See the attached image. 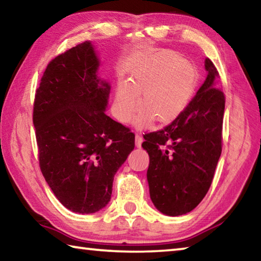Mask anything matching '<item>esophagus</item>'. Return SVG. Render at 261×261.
<instances>
[{
  "instance_id": "1",
  "label": "esophagus",
  "mask_w": 261,
  "mask_h": 261,
  "mask_svg": "<svg viewBox=\"0 0 261 261\" xmlns=\"http://www.w3.org/2000/svg\"><path fill=\"white\" fill-rule=\"evenodd\" d=\"M141 143H143V137L137 134L136 135V146L137 147H140L141 146Z\"/></svg>"
}]
</instances>
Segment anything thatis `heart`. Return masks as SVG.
Listing matches in <instances>:
<instances>
[{"instance_id":"obj_1","label":"heart","mask_w":261,"mask_h":261,"mask_svg":"<svg viewBox=\"0 0 261 261\" xmlns=\"http://www.w3.org/2000/svg\"><path fill=\"white\" fill-rule=\"evenodd\" d=\"M197 83V69L177 53L166 49L153 53L132 70L130 82L117 83L113 103L115 117L122 123L130 122L139 99L136 126L141 129L152 121L158 125L169 124L189 106Z\"/></svg>"}]
</instances>
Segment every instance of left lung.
Returning <instances> with one entry per match:
<instances>
[{"instance_id":"left-lung-1","label":"left lung","mask_w":261,"mask_h":261,"mask_svg":"<svg viewBox=\"0 0 261 261\" xmlns=\"http://www.w3.org/2000/svg\"><path fill=\"white\" fill-rule=\"evenodd\" d=\"M207 77L184 112L165 129L144 136L149 156V196L158 211L187 214L204 199L222 151L224 94L219 72L205 60Z\"/></svg>"}]
</instances>
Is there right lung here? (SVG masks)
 I'll list each match as a JSON object with an SVG mask.
<instances>
[{"label":"right lung","mask_w":261,"mask_h":261,"mask_svg":"<svg viewBox=\"0 0 261 261\" xmlns=\"http://www.w3.org/2000/svg\"><path fill=\"white\" fill-rule=\"evenodd\" d=\"M85 41L47 65L35 92L33 124L43 177L68 210L91 214L110 201L114 176L135 135L106 115L110 84Z\"/></svg>","instance_id":"right-lung-1"}]
</instances>
